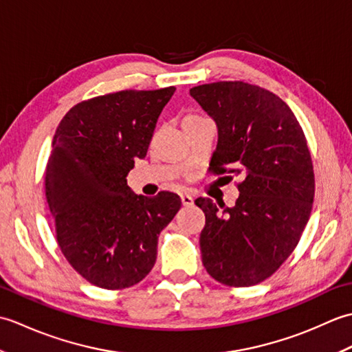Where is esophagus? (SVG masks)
Returning <instances> with one entry per match:
<instances>
[{"mask_svg":"<svg viewBox=\"0 0 352 352\" xmlns=\"http://www.w3.org/2000/svg\"><path fill=\"white\" fill-rule=\"evenodd\" d=\"M182 203H183L184 207H192L193 206V198L190 195H188V193H183Z\"/></svg>","mask_w":352,"mask_h":352,"instance_id":"1","label":"esophagus"}]
</instances>
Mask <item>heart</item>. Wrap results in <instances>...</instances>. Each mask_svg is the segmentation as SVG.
I'll list each match as a JSON object with an SVG mask.
<instances>
[{"label":"heart","mask_w":352,"mask_h":352,"mask_svg":"<svg viewBox=\"0 0 352 352\" xmlns=\"http://www.w3.org/2000/svg\"><path fill=\"white\" fill-rule=\"evenodd\" d=\"M188 118H201V116H198V115H189Z\"/></svg>","instance_id":"1"}]
</instances>
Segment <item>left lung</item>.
<instances>
[{
  "label": "left lung",
  "instance_id": "left-lung-1",
  "mask_svg": "<svg viewBox=\"0 0 352 352\" xmlns=\"http://www.w3.org/2000/svg\"><path fill=\"white\" fill-rule=\"evenodd\" d=\"M190 95L218 125L212 172L243 178L233 207L195 201L206 214L203 265L227 286H254L286 261L309 222L315 172L307 140L287 104L260 86L218 81Z\"/></svg>",
  "mask_w": 352,
  "mask_h": 352
}]
</instances>
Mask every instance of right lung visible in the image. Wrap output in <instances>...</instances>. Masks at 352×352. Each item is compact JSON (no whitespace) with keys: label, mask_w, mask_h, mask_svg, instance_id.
Masks as SVG:
<instances>
[{"label":"right lung","mask_w":352,"mask_h":352,"mask_svg":"<svg viewBox=\"0 0 352 352\" xmlns=\"http://www.w3.org/2000/svg\"><path fill=\"white\" fill-rule=\"evenodd\" d=\"M175 87L121 91L76 104L58 124L45 170L56 239L76 271L95 286H134L151 271L160 231L182 199L134 195L126 175L144 159L157 119Z\"/></svg>","instance_id":"1"}]
</instances>
